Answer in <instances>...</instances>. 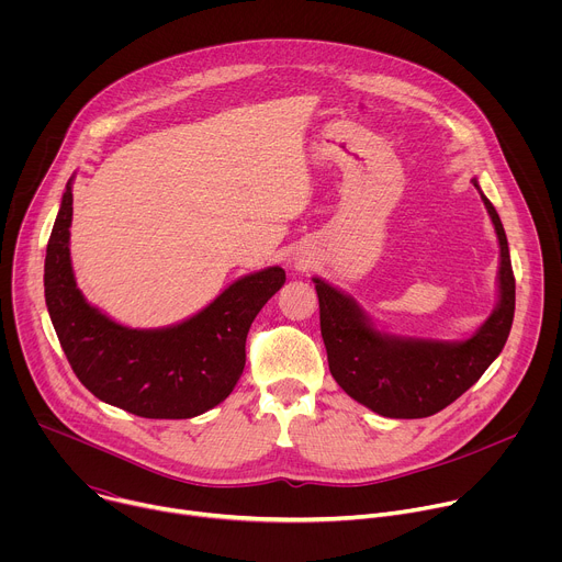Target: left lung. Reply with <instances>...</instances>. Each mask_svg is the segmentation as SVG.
I'll list each match as a JSON object with an SVG mask.
<instances>
[{
    "label": "left lung",
    "mask_w": 562,
    "mask_h": 562,
    "mask_svg": "<svg viewBox=\"0 0 562 562\" xmlns=\"http://www.w3.org/2000/svg\"><path fill=\"white\" fill-rule=\"evenodd\" d=\"M477 189L494 222L501 267L498 304L464 340H427L380 331L358 302L313 278L319 300V331L327 347L329 371L360 405L386 418H427L460 397L503 351L516 308V280L503 222Z\"/></svg>",
    "instance_id": "1"
}]
</instances>
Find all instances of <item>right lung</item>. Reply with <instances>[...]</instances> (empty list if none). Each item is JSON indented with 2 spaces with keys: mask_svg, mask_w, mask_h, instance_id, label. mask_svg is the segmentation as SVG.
Returning <instances> with one entry per match:
<instances>
[{
  "mask_svg": "<svg viewBox=\"0 0 562 562\" xmlns=\"http://www.w3.org/2000/svg\"><path fill=\"white\" fill-rule=\"evenodd\" d=\"M72 178L66 182L44 262V295L59 345L102 403L139 418L200 416L233 391L245 371L247 334L286 276L269 267L228 284L211 304L162 329L124 327L77 289L70 265Z\"/></svg>",
  "mask_w": 562,
  "mask_h": 562,
  "instance_id": "obj_1",
  "label": "right lung"
}]
</instances>
